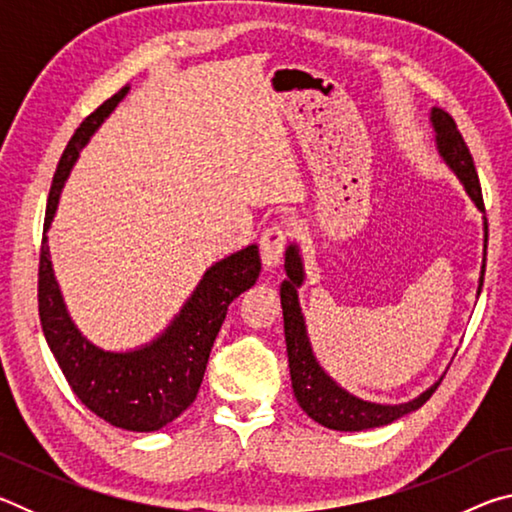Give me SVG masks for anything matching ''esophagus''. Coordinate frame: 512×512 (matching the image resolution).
Instances as JSON below:
<instances>
[{
	"mask_svg": "<svg viewBox=\"0 0 512 512\" xmlns=\"http://www.w3.org/2000/svg\"><path fill=\"white\" fill-rule=\"evenodd\" d=\"M289 237H291V230L282 223L268 225V228L262 232V237H259V253H262V262L266 268L280 266L284 250H287V244H289Z\"/></svg>",
	"mask_w": 512,
	"mask_h": 512,
	"instance_id": "esophagus-1",
	"label": "esophagus"
}]
</instances>
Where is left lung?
Masks as SVG:
<instances>
[{
	"instance_id": "left-lung-1",
	"label": "left lung",
	"mask_w": 512,
	"mask_h": 512,
	"mask_svg": "<svg viewBox=\"0 0 512 512\" xmlns=\"http://www.w3.org/2000/svg\"><path fill=\"white\" fill-rule=\"evenodd\" d=\"M431 124L436 131V144L438 153L443 160L454 169V173L461 180L465 192L470 194L474 205L485 212L483 207V194L481 183L476 176L472 153L467 149L463 135L458 133L456 121L445 110L433 108L431 110ZM485 230V244H488V221L483 223ZM284 268H287V280L280 287L282 298V314H284V339H287V354H289V368H291V386L293 395H296L298 404L302 406L311 420L323 424L327 429L334 431H363L375 429L381 424H391L402 415L418 411L420 406L436 393L440 386L438 381L431 388H427L422 395L406 404H375L359 400V397L350 395L348 391L336 384V381L320 368L314 352H311V343L307 336L305 318H302L300 302H298V287L305 280V271H302V259L298 253V246L287 248V257H284ZM485 268V266H483ZM483 273L479 280V289L483 287Z\"/></svg>"
}]
</instances>
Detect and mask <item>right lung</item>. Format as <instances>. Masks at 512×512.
<instances>
[{"mask_svg": "<svg viewBox=\"0 0 512 512\" xmlns=\"http://www.w3.org/2000/svg\"><path fill=\"white\" fill-rule=\"evenodd\" d=\"M126 92L128 85L94 110L69 140L51 183L45 232L54 221L60 192L81 149ZM259 271V248L250 244L207 268L192 298L153 343L133 352H106L85 339L69 318L51 268L45 235L38 268L42 332L67 384L94 415L126 431H158L196 400L230 302L253 287Z\"/></svg>", "mask_w": 512, "mask_h": 512, "instance_id": "1", "label": "right lung"}]
</instances>
